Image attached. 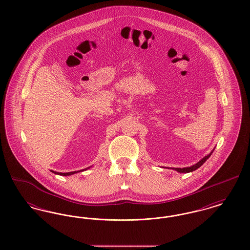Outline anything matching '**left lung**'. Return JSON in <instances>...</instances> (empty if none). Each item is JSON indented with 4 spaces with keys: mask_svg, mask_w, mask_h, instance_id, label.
Listing matches in <instances>:
<instances>
[{
    "mask_svg": "<svg viewBox=\"0 0 250 250\" xmlns=\"http://www.w3.org/2000/svg\"><path fill=\"white\" fill-rule=\"evenodd\" d=\"M214 149L212 150V152L210 153V154H208L207 155H205L203 158H202L199 162H197L196 164H194V165H192L190 167H171V169H174V170H176V171H178L180 173H188V172H192V171H194V170H196L197 168H199L200 167L203 165V163L211 156V155L213 154V152H214ZM168 168V167H167ZM170 168V167H169Z\"/></svg>",
    "mask_w": 250,
    "mask_h": 250,
    "instance_id": "left-lung-1",
    "label": "left lung"
}]
</instances>
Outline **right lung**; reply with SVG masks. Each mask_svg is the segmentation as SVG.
<instances>
[{"mask_svg": "<svg viewBox=\"0 0 250 250\" xmlns=\"http://www.w3.org/2000/svg\"><path fill=\"white\" fill-rule=\"evenodd\" d=\"M91 167H86V168H84V169L77 170V171H70V172H57V171H54V170H50V171L53 172L54 174H58V175H62V176H69V175H72V174H75V173H78V172H81V171H84V170L90 168Z\"/></svg>", "mask_w": 250, "mask_h": 250, "instance_id": "add662e5", "label": "right lung"}]
</instances>
